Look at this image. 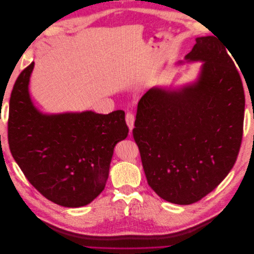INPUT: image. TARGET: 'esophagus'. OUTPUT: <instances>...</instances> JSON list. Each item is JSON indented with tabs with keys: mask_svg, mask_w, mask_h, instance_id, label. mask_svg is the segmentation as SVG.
<instances>
[{
	"mask_svg": "<svg viewBox=\"0 0 254 254\" xmlns=\"http://www.w3.org/2000/svg\"><path fill=\"white\" fill-rule=\"evenodd\" d=\"M126 123L129 127V130L131 131L134 127V115L132 113H127L126 114Z\"/></svg>",
	"mask_w": 254,
	"mask_h": 254,
	"instance_id": "1",
	"label": "esophagus"
}]
</instances>
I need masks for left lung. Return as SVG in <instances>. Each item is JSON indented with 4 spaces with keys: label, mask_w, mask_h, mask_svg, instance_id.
Masks as SVG:
<instances>
[{
    "label": "left lung",
    "mask_w": 254,
    "mask_h": 254,
    "mask_svg": "<svg viewBox=\"0 0 254 254\" xmlns=\"http://www.w3.org/2000/svg\"><path fill=\"white\" fill-rule=\"evenodd\" d=\"M227 49L215 36L196 38L179 64L201 63L197 77L178 88L153 87L137 105L132 133L145 176L168 202L187 205L200 200L236 161L245 94Z\"/></svg>",
    "instance_id": "8db88e82"
}]
</instances>
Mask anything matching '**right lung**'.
Wrapping results in <instances>:
<instances>
[{
  "mask_svg": "<svg viewBox=\"0 0 254 254\" xmlns=\"http://www.w3.org/2000/svg\"><path fill=\"white\" fill-rule=\"evenodd\" d=\"M33 61L14 83L8 118L11 155L27 180L49 200L87 205L102 193L115 145L129 129L125 112L43 113L29 93Z\"/></svg>",
  "mask_w": 254,
  "mask_h": 254,
  "instance_id": "1",
  "label": "right lung"
}]
</instances>
